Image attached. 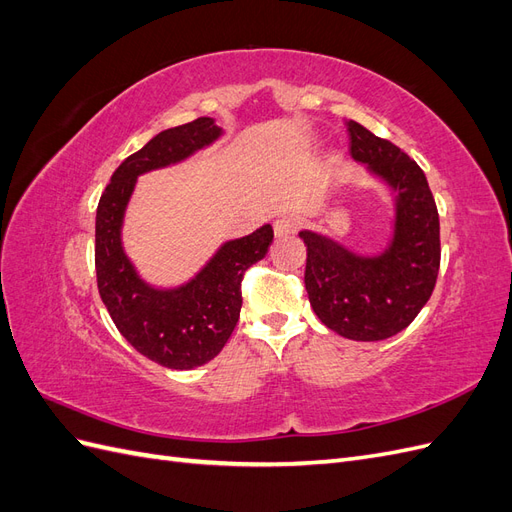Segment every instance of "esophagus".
I'll list each match as a JSON object with an SVG mask.
<instances>
[{
  "label": "esophagus",
  "instance_id": "obj_1",
  "mask_svg": "<svg viewBox=\"0 0 512 512\" xmlns=\"http://www.w3.org/2000/svg\"><path fill=\"white\" fill-rule=\"evenodd\" d=\"M294 230H297V220L288 218V215H284V218H277V220L273 222L275 237H290Z\"/></svg>",
  "mask_w": 512,
  "mask_h": 512
}]
</instances>
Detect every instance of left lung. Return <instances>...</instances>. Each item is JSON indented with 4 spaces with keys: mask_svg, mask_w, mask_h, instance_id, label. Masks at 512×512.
<instances>
[{
    "mask_svg": "<svg viewBox=\"0 0 512 512\" xmlns=\"http://www.w3.org/2000/svg\"><path fill=\"white\" fill-rule=\"evenodd\" d=\"M346 126L352 160L391 192V237L384 250L361 254L327 232L301 230L305 290L324 327L354 342H380L404 331L431 297L440 218L421 166L361 123Z\"/></svg>",
    "mask_w": 512,
    "mask_h": 512,
    "instance_id": "obj_1",
    "label": "left lung"
}]
</instances>
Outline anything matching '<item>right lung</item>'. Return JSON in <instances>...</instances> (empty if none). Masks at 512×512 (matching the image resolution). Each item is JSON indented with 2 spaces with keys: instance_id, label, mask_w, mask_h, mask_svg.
Returning a JSON list of instances; mask_svg holds the SVG:
<instances>
[{
  "instance_id": "1",
  "label": "right lung",
  "mask_w": 512,
  "mask_h": 512,
  "mask_svg": "<svg viewBox=\"0 0 512 512\" xmlns=\"http://www.w3.org/2000/svg\"><path fill=\"white\" fill-rule=\"evenodd\" d=\"M215 119L198 117L156 134L123 160L96 211V275L102 303L119 333L147 359L168 369H194L218 356L241 312V280L273 243L271 224L224 241L194 277L179 286H153L123 247V220L141 175L173 166L220 141Z\"/></svg>"
}]
</instances>
